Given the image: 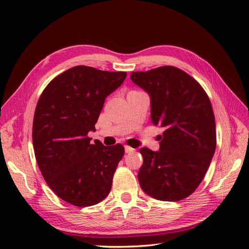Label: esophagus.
I'll use <instances>...</instances> for the list:
<instances>
[{
  "label": "esophagus",
  "mask_w": 249,
  "mask_h": 249,
  "mask_svg": "<svg viewBox=\"0 0 249 249\" xmlns=\"http://www.w3.org/2000/svg\"><path fill=\"white\" fill-rule=\"evenodd\" d=\"M125 152L127 153V154H131V153L135 152V149H133V147H130L128 145H126L125 146Z\"/></svg>",
  "instance_id": "esophagus-1"
}]
</instances>
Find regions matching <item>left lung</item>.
Wrapping results in <instances>:
<instances>
[{
    "instance_id": "left-lung-1",
    "label": "left lung",
    "mask_w": 249,
    "mask_h": 249,
    "mask_svg": "<svg viewBox=\"0 0 249 249\" xmlns=\"http://www.w3.org/2000/svg\"><path fill=\"white\" fill-rule=\"evenodd\" d=\"M130 79L150 95L152 123L165 128L160 151L140 149V186L157 200L187 198L203 179L216 149L210 98L192 76L173 66L131 72Z\"/></svg>"
}]
</instances>
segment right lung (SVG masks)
Masks as SVG:
<instances>
[{"instance_id": "1", "label": "right lung", "mask_w": 249, "mask_h": 249, "mask_svg": "<svg viewBox=\"0 0 249 249\" xmlns=\"http://www.w3.org/2000/svg\"><path fill=\"white\" fill-rule=\"evenodd\" d=\"M126 76L71 67L46 87L37 103L32 133L37 165L57 197L72 205L97 204L110 193L124 146L91 144L88 134L96 130L106 97Z\"/></svg>"}]
</instances>
